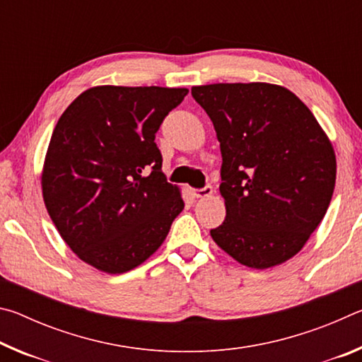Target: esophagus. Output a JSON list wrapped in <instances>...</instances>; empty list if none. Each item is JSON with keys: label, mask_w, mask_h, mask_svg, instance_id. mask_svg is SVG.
Listing matches in <instances>:
<instances>
[{"label": "esophagus", "mask_w": 362, "mask_h": 362, "mask_svg": "<svg viewBox=\"0 0 362 362\" xmlns=\"http://www.w3.org/2000/svg\"><path fill=\"white\" fill-rule=\"evenodd\" d=\"M193 194H194V198H199V199L209 198V196L212 194V187L207 185L201 189H193Z\"/></svg>", "instance_id": "34e87169"}]
</instances>
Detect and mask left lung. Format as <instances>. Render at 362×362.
Masks as SVG:
<instances>
[{"instance_id": "8db88e82", "label": "left lung", "mask_w": 362, "mask_h": 362, "mask_svg": "<svg viewBox=\"0 0 362 362\" xmlns=\"http://www.w3.org/2000/svg\"><path fill=\"white\" fill-rule=\"evenodd\" d=\"M222 151L223 223L212 240L241 265L265 269L298 254L332 199L327 134L289 89L269 83L193 86Z\"/></svg>"}]
</instances>
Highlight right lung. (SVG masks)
<instances>
[{"label":"right lung","mask_w":362,"mask_h":362,"mask_svg":"<svg viewBox=\"0 0 362 362\" xmlns=\"http://www.w3.org/2000/svg\"><path fill=\"white\" fill-rule=\"evenodd\" d=\"M185 88L95 86L54 127L41 173L42 199L78 259L121 274L148 259L183 211L168 183L155 134Z\"/></svg>","instance_id":"right-lung-1"}]
</instances>
